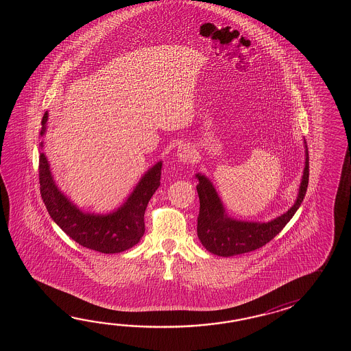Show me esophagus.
<instances>
[{"label": "esophagus", "instance_id": "34e87169", "mask_svg": "<svg viewBox=\"0 0 351 351\" xmlns=\"http://www.w3.org/2000/svg\"><path fill=\"white\" fill-rule=\"evenodd\" d=\"M176 156L178 158L179 162L189 163V162H192L194 159V150L188 144H179L178 147H177Z\"/></svg>", "mask_w": 351, "mask_h": 351}]
</instances>
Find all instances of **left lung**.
<instances>
[{"label":"left lung","mask_w":351,"mask_h":351,"mask_svg":"<svg viewBox=\"0 0 351 351\" xmlns=\"http://www.w3.org/2000/svg\"><path fill=\"white\" fill-rule=\"evenodd\" d=\"M304 148L305 165L296 201L281 216L267 222L242 221L230 216L210 179L206 174L195 173V178L199 182L197 186V192L201 206L197 221V234L202 245L208 252L221 257L246 254L265 246L281 232L301 206L307 191L308 152L305 139Z\"/></svg>","instance_id":"left-lung-1"}]
</instances>
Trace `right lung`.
I'll return each mask as SVG.
<instances>
[{
  "label": "right lung",
  "instance_id": "1",
  "mask_svg": "<svg viewBox=\"0 0 351 351\" xmlns=\"http://www.w3.org/2000/svg\"><path fill=\"white\" fill-rule=\"evenodd\" d=\"M49 112L41 121L38 158L40 192L53 222L75 242L101 254H119L135 246L144 234V213L152 195L160 186L162 160L150 167L118 208L108 213L82 210L64 193L53 178L44 149Z\"/></svg>",
  "mask_w": 351,
  "mask_h": 351
}]
</instances>
